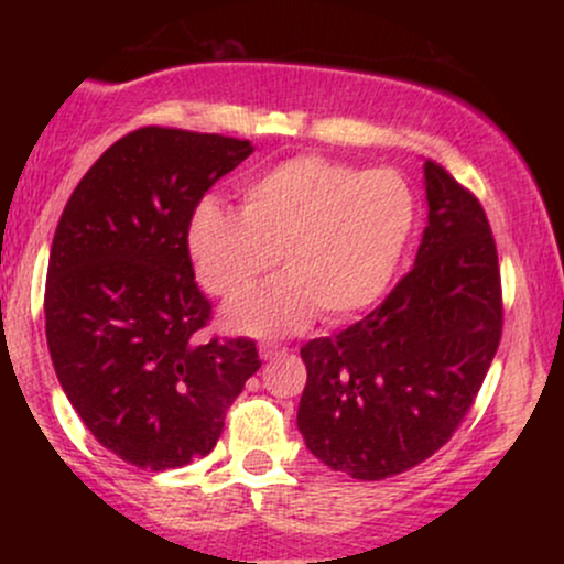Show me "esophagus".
<instances>
[{
  "mask_svg": "<svg viewBox=\"0 0 564 564\" xmlns=\"http://www.w3.org/2000/svg\"><path fill=\"white\" fill-rule=\"evenodd\" d=\"M286 352V347H278V345H260V355H262V360H273V358H278V355H283Z\"/></svg>",
  "mask_w": 564,
  "mask_h": 564,
  "instance_id": "esophagus-1",
  "label": "esophagus"
}]
</instances>
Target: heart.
Instances as JSON below:
<instances>
[{
  "label": "heart",
  "instance_id": "obj_1",
  "mask_svg": "<svg viewBox=\"0 0 564 564\" xmlns=\"http://www.w3.org/2000/svg\"><path fill=\"white\" fill-rule=\"evenodd\" d=\"M416 219L411 187L392 170L315 153L286 159L243 185L241 212L200 204L187 251L206 291L232 300L281 254L289 275L225 310L249 334H283L313 318L341 321L390 286Z\"/></svg>",
  "mask_w": 564,
  "mask_h": 564
}]
</instances>
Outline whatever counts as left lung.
Here are the masks:
<instances>
[{"mask_svg": "<svg viewBox=\"0 0 564 564\" xmlns=\"http://www.w3.org/2000/svg\"><path fill=\"white\" fill-rule=\"evenodd\" d=\"M416 262L364 321L302 347L296 426L310 453L355 480H384L448 443L501 341V273L485 209L424 161Z\"/></svg>", "mask_w": 564, "mask_h": 564, "instance_id": "8db88e82", "label": "left lung"}]
</instances>
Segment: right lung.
Listing matches in <instances>:
<instances>
[{"label":"right lung","mask_w":564,"mask_h":564,"mask_svg":"<svg viewBox=\"0 0 564 564\" xmlns=\"http://www.w3.org/2000/svg\"><path fill=\"white\" fill-rule=\"evenodd\" d=\"M249 140L142 127L116 140L70 193L44 289L57 381L102 448L177 469L217 445L225 413L262 366L251 339H209L187 225Z\"/></svg>","instance_id":"obj_1"}]
</instances>
